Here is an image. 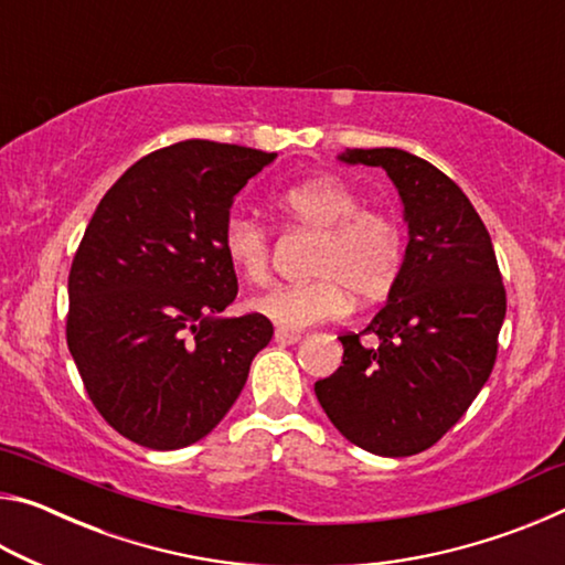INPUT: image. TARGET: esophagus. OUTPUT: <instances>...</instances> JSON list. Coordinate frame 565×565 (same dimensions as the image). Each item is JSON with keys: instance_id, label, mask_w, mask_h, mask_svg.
I'll return each instance as SVG.
<instances>
[{"instance_id": "esophagus-1", "label": "esophagus", "mask_w": 565, "mask_h": 565, "mask_svg": "<svg viewBox=\"0 0 565 565\" xmlns=\"http://www.w3.org/2000/svg\"><path fill=\"white\" fill-rule=\"evenodd\" d=\"M274 339L279 341V343H284V347H291V343H299V341H301V333H296V331H284V329H276Z\"/></svg>"}]
</instances>
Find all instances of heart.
<instances>
[{"instance_id": "1", "label": "heart", "mask_w": 565, "mask_h": 565, "mask_svg": "<svg viewBox=\"0 0 565 565\" xmlns=\"http://www.w3.org/2000/svg\"><path fill=\"white\" fill-rule=\"evenodd\" d=\"M274 209L286 222L313 232L309 274L301 284H279L248 301V309L284 331L341 319L353 299H384L404 266V236L384 212L361 209L356 191L337 179H311L279 191ZM222 252L242 279L262 284L271 266V238L252 218L232 216L222 228Z\"/></svg>"}]
</instances>
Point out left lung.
Returning <instances> with one entry per match:
<instances>
[{"instance_id": "left-lung-1", "label": "left lung", "mask_w": 565, "mask_h": 565, "mask_svg": "<svg viewBox=\"0 0 565 565\" xmlns=\"http://www.w3.org/2000/svg\"><path fill=\"white\" fill-rule=\"evenodd\" d=\"M343 164L384 169L398 189L408 246L386 306L343 333V361L313 384L331 424L363 451L414 456L431 448L489 381L505 289L473 204L444 171L404 149H347Z\"/></svg>"}]
</instances>
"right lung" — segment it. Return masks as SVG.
I'll use <instances>...</instances> for the list:
<instances>
[{
	"instance_id": "right-lung-1",
	"label": "right lung",
	"mask_w": 565,
	"mask_h": 565,
	"mask_svg": "<svg viewBox=\"0 0 565 565\" xmlns=\"http://www.w3.org/2000/svg\"><path fill=\"white\" fill-rule=\"evenodd\" d=\"M276 154L189 139L151 151L94 212L70 271L66 343L104 420L174 451L226 416L274 337L259 313L226 319L236 271L228 209Z\"/></svg>"
}]
</instances>
